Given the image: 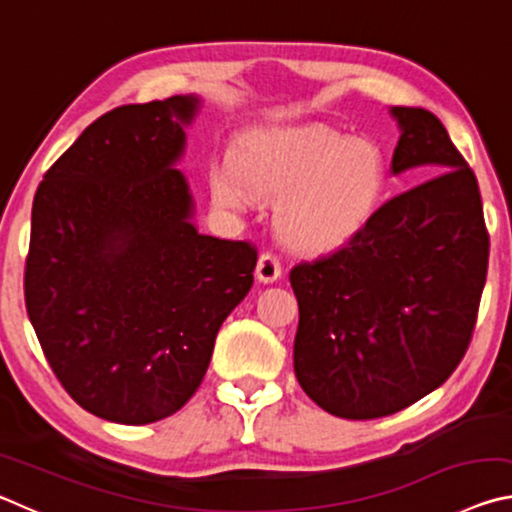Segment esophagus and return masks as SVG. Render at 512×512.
I'll return each mask as SVG.
<instances>
[{
  "label": "esophagus",
  "instance_id": "34e87169",
  "mask_svg": "<svg viewBox=\"0 0 512 512\" xmlns=\"http://www.w3.org/2000/svg\"><path fill=\"white\" fill-rule=\"evenodd\" d=\"M257 280L259 282H275L277 277L282 275V262L280 257H277L275 253H262L259 255V262H257Z\"/></svg>",
  "mask_w": 512,
  "mask_h": 512
}]
</instances>
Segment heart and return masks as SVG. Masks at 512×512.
Here are the masks:
<instances>
[{"label": "heart", "mask_w": 512, "mask_h": 512, "mask_svg": "<svg viewBox=\"0 0 512 512\" xmlns=\"http://www.w3.org/2000/svg\"><path fill=\"white\" fill-rule=\"evenodd\" d=\"M214 201L241 210L250 192L282 196L277 228L289 244L329 250L345 244L377 212L386 187V160L363 137H345L320 124L250 131L235 162L210 171Z\"/></svg>", "instance_id": "b5f03b06"}]
</instances>
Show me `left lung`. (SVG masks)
Segmentation results:
<instances>
[{"label":"left lung","instance_id":"8db88e82","mask_svg":"<svg viewBox=\"0 0 512 512\" xmlns=\"http://www.w3.org/2000/svg\"><path fill=\"white\" fill-rule=\"evenodd\" d=\"M391 169L439 171L393 196L334 253L291 268L293 370L320 409L375 420L445 384L465 357L490 235L474 171L429 110L391 108Z\"/></svg>","mask_w":512,"mask_h":512}]
</instances>
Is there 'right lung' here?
<instances>
[{
    "instance_id": "obj_1",
    "label": "right lung",
    "mask_w": 512,
    "mask_h": 512,
    "mask_svg": "<svg viewBox=\"0 0 512 512\" xmlns=\"http://www.w3.org/2000/svg\"><path fill=\"white\" fill-rule=\"evenodd\" d=\"M198 106L187 94L106 112L33 198L29 320L69 397L103 420L149 424L183 409L253 287L257 248L198 235L173 169Z\"/></svg>"
}]
</instances>
